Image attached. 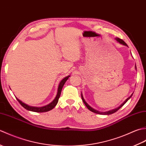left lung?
<instances>
[{"label":"left lung","instance_id":"obj_1","mask_svg":"<svg viewBox=\"0 0 146 146\" xmlns=\"http://www.w3.org/2000/svg\"><path fill=\"white\" fill-rule=\"evenodd\" d=\"M115 40L116 41L118 42H119L120 44H123V45H124V46H127V44H126V43L123 41L122 39H120V38H115ZM135 70H137V68H136V65H135ZM132 95H133V94L130 96V97H129V98H127L126 99V100L123 102V103L121 104L120 106L119 107H117V108H115V109H112V110H108V111H98V110H95V109H94V108H92L90 105H89L87 103H86V102L85 101V100L84 99V98H83V94H82V100H83V103L85 104V105H86V107L88 108V110H90V111H93V112H94V113H98V114H100V115H110V114H112V113H115V112H116V111L118 110H119L120 108L122 107L123 105H124L127 102L130 98H131V97L132 96Z\"/></svg>","mask_w":146,"mask_h":146}]
</instances>
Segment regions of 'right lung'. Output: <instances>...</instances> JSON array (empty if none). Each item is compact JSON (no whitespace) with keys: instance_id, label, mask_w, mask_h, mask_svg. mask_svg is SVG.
I'll use <instances>...</instances> for the list:
<instances>
[{"instance_id":"right-lung-1","label":"right lung","mask_w":146,"mask_h":146,"mask_svg":"<svg viewBox=\"0 0 146 146\" xmlns=\"http://www.w3.org/2000/svg\"><path fill=\"white\" fill-rule=\"evenodd\" d=\"M69 77H70V75H68L66 77H65V78H64L63 80H62L60 82V83H59L56 96V97H55L54 100H52L50 104H49L47 105H45V106H43V107H33V106H30V105H27L25 103H24V102H23L21 100H20L19 99H18L16 97L17 100L19 102L20 104L22 105V106H23L24 108H26V109L27 110L35 111V112H46V111H48L49 110H52V108H53L56 106V105H57L58 102L59 98H60V97L62 88H63L65 82H66L67 81V80L69 78Z\"/></svg>"}]
</instances>
